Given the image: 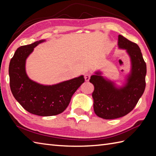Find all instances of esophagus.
<instances>
[{
    "label": "esophagus",
    "instance_id": "1",
    "mask_svg": "<svg viewBox=\"0 0 156 156\" xmlns=\"http://www.w3.org/2000/svg\"><path fill=\"white\" fill-rule=\"evenodd\" d=\"M92 76V73L90 72H87L86 73L85 75H84V78H85V80L86 81H88L89 80H90V76Z\"/></svg>",
    "mask_w": 156,
    "mask_h": 156
}]
</instances>
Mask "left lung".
<instances>
[{
	"label": "left lung",
	"instance_id": "obj_1",
	"mask_svg": "<svg viewBox=\"0 0 156 156\" xmlns=\"http://www.w3.org/2000/svg\"><path fill=\"white\" fill-rule=\"evenodd\" d=\"M118 44L119 48L127 49L131 59V74L127 85L116 88L112 82L106 80L98 73L90 79L94 87L92 93L94 112L105 119H117L130 112L144 94L146 84V64L140 47L121 35H119Z\"/></svg>",
	"mask_w": 156,
	"mask_h": 156
}]
</instances>
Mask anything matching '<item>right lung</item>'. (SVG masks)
<instances>
[{
    "label": "right lung",
    "mask_w": 156,
    "mask_h": 156,
    "mask_svg": "<svg viewBox=\"0 0 156 156\" xmlns=\"http://www.w3.org/2000/svg\"><path fill=\"white\" fill-rule=\"evenodd\" d=\"M40 40L16 49L9 64L10 87L12 95L26 111L48 117L62 113L72 95L84 82L83 76L52 85L44 86L31 80L25 72V61Z\"/></svg>",
    "instance_id": "right-lung-1"
}]
</instances>
